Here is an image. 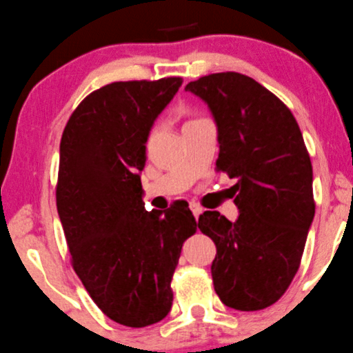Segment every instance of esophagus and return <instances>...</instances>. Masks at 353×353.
I'll list each match as a JSON object with an SVG mask.
<instances>
[{
	"label": "esophagus",
	"instance_id": "esophagus-1",
	"mask_svg": "<svg viewBox=\"0 0 353 353\" xmlns=\"http://www.w3.org/2000/svg\"><path fill=\"white\" fill-rule=\"evenodd\" d=\"M191 211H192V214H194L196 221H198L199 216H201V213H203V208L199 205H196V203H191Z\"/></svg>",
	"mask_w": 353,
	"mask_h": 353
}]
</instances>
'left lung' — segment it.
<instances>
[{
	"instance_id": "left-lung-1",
	"label": "left lung",
	"mask_w": 353,
	"mask_h": 353,
	"mask_svg": "<svg viewBox=\"0 0 353 353\" xmlns=\"http://www.w3.org/2000/svg\"><path fill=\"white\" fill-rule=\"evenodd\" d=\"M186 91L210 108L220 143L216 167L236 179L239 218L205 211L198 221L216 245L214 291L233 310H264L298 272L314 218L313 167L301 130L277 96L243 74H210Z\"/></svg>"
}]
</instances>
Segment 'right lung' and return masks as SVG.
Here are the masks:
<instances>
[{"label": "right lung", "instance_id": "add662e5", "mask_svg": "<svg viewBox=\"0 0 353 353\" xmlns=\"http://www.w3.org/2000/svg\"><path fill=\"white\" fill-rule=\"evenodd\" d=\"M181 84H106L81 101L62 133L55 196L72 267L99 310L132 328L167 316L183 243L198 228L186 201L143 210L148 135Z\"/></svg>", "mask_w": 353, "mask_h": 353}]
</instances>
